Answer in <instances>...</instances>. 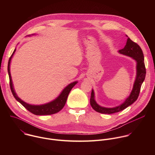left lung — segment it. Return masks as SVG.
<instances>
[{"mask_svg":"<svg viewBox=\"0 0 155 155\" xmlns=\"http://www.w3.org/2000/svg\"><path fill=\"white\" fill-rule=\"evenodd\" d=\"M118 52L121 54L132 58L137 62V75L133 89H132L130 96L123 104L114 108H105L99 105L94 100V91L92 90L90 98V104L95 111L99 113L112 114L119 112L130 105L132 104H133L139 97L142 84L145 78L146 69L144 62V56L141 48L137 43L128 38L126 45L124 48L119 50Z\"/></svg>","mask_w":155,"mask_h":155,"instance_id":"obj_1","label":"left lung"}]
</instances>
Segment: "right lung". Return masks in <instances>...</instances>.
<instances>
[{
    "instance_id": "obj_1",
    "label": "right lung",
    "mask_w": 155,
    "mask_h": 155,
    "mask_svg": "<svg viewBox=\"0 0 155 155\" xmlns=\"http://www.w3.org/2000/svg\"><path fill=\"white\" fill-rule=\"evenodd\" d=\"M15 50L16 49H15L13 53L10 56L8 61V72L9 75L10 86L14 97L19 102H20L22 105H23L29 112L36 115H52V114H54L59 112L60 110H62V108L64 107L65 102L67 101V99L70 91H71L72 88L77 84V81L73 82L69 84L67 87H65L64 89V90L62 91V93H61V94L55 100H54L53 101L50 103L44 104V105H30L25 102L17 96L16 93L15 92L14 88L13 87L10 72V64L11 59Z\"/></svg>"
}]
</instances>
